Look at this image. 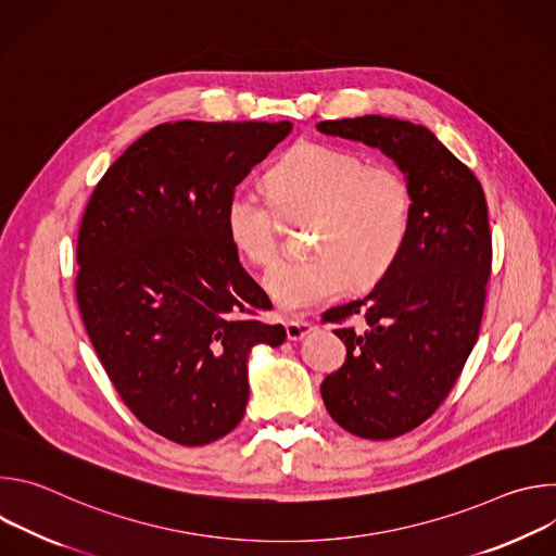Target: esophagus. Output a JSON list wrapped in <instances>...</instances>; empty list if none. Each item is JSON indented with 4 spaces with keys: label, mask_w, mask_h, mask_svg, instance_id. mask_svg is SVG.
I'll list each match as a JSON object with an SVG mask.
<instances>
[{
    "label": "esophagus",
    "mask_w": 556,
    "mask_h": 556,
    "mask_svg": "<svg viewBox=\"0 0 556 556\" xmlns=\"http://www.w3.org/2000/svg\"><path fill=\"white\" fill-rule=\"evenodd\" d=\"M312 330H314V326L307 324V321H288V324H286V334H288L290 341H301V339L307 337Z\"/></svg>",
    "instance_id": "1"
}]
</instances>
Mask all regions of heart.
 <instances>
[{
    "mask_svg": "<svg viewBox=\"0 0 556 556\" xmlns=\"http://www.w3.org/2000/svg\"><path fill=\"white\" fill-rule=\"evenodd\" d=\"M268 200L235 191L224 206V228L247 262L268 268L281 251L283 219L314 217L309 262L281 264L264 286L286 312L337 296L345 283L367 288L401 257L414 215L407 178L389 165H367L356 151L299 142L266 174Z\"/></svg>",
    "mask_w": 556,
    "mask_h": 556,
    "instance_id": "1",
    "label": "heart"
}]
</instances>
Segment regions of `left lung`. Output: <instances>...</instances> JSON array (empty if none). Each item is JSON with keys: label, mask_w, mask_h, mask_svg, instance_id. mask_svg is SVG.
<instances>
[{"label": "left lung", "mask_w": 556, "mask_h": 556, "mask_svg": "<svg viewBox=\"0 0 556 556\" xmlns=\"http://www.w3.org/2000/svg\"><path fill=\"white\" fill-rule=\"evenodd\" d=\"M316 129L380 149L412 187L401 257L365 296L324 314L348 348L321 382L328 414L358 438H399L442 405L478 341L493 257L486 198L422 125L369 114Z\"/></svg>", "instance_id": "1"}]
</instances>
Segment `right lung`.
<instances>
[{
	"label": "right lung",
	"mask_w": 556,
	"mask_h": 556,
	"mask_svg": "<svg viewBox=\"0 0 556 556\" xmlns=\"http://www.w3.org/2000/svg\"><path fill=\"white\" fill-rule=\"evenodd\" d=\"M292 123L178 121L140 136L97 185L78 228L76 301L123 403L182 446L244 418L249 352L286 341L255 316L224 206Z\"/></svg>",
	"instance_id": "1"
}]
</instances>
